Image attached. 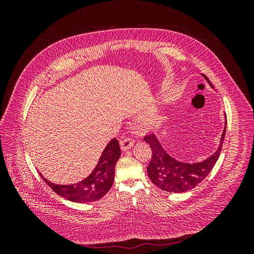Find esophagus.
<instances>
[{"mask_svg":"<svg viewBox=\"0 0 254 254\" xmlns=\"http://www.w3.org/2000/svg\"><path fill=\"white\" fill-rule=\"evenodd\" d=\"M120 144H121V149L123 151H126L132 147L133 141L131 139H129V137H126V139H124V140H121Z\"/></svg>","mask_w":254,"mask_h":254,"instance_id":"obj_1","label":"esophagus"}]
</instances>
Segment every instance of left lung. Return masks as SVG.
I'll list each match as a JSON object with an SVG mask.
<instances>
[{
    "mask_svg": "<svg viewBox=\"0 0 254 254\" xmlns=\"http://www.w3.org/2000/svg\"><path fill=\"white\" fill-rule=\"evenodd\" d=\"M201 75L209 86L214 88L209 78L203 74ZM226 128L227 118L225 113V128L217 149L203 161L194 163L182 162L172 157L160 143L155 133L146 135L144 141L150 145L152 152L151 160L147 166V174L151 182L167 193H183L194 189L209 175L215 163L217 162L225 139Z\"/></svg>",
    "mask_w": 254,
    "mask_h": 254,
    "instance_id": "left-lung-1",
    "label": "left lung"
}]
</instances>
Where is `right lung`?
<instances>
[{
	"label": "right lung",
	"mask_w": 254,
	"mask_h": 254,
	"mask_svg": "<svg viewBox=\"0 0 254 254\" xmlns=\"http://www.w3.org/2000/svg\"><path fill=\"white\" fill-rule=\"evenodd\" d=\"M121 157L119 141L112 139L107 144L99 157L98 162L92 173L83 180L73 184H56L44 178H41L48 186L67 200L78 203H88L99 200L111 189L114 181L115 164Z\"/></svg>",
	"instance_id": "right-lung-1"
}]
</instances>
